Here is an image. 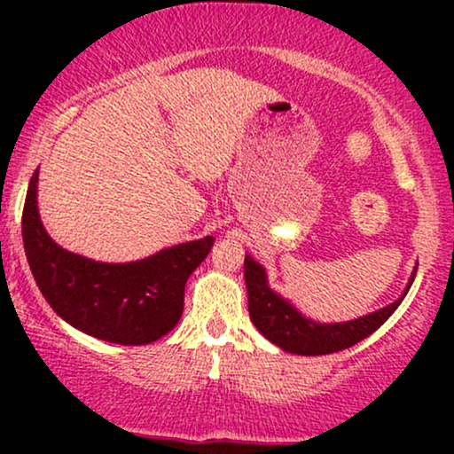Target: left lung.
Wrapping results in <instances>:
<instances>
[{
  "mask_svg": "<svg viewBox=\"0 0 454 454\" xmlns=\"http://www.w3.org/2000/svg\"><path fill=\"white\" fill-rule=\"evenodd\" d=\"M414 275H411L408 288L395 303H390L373 314L358 317L350 322H335V325H320L311 317H305L293 303L281 299L278 293L269 288L267 270L254 260L245 256V286H247V305L249 317L254 326L273 341L275 346L286 352L303 354V356H320V354H333L346 350L354 343L363 341L364 337L372 335L376 328L393 316L408 294Z\"/></svg>",
  "mask_w": 454,
  "mask_h": 454,
  "instance_id": "8db88e82",
  "label": "left lung"
}]
</instances>
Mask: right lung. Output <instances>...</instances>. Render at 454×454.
Here are the masks:
<instances>
[{
    "instance_id": "right-lung-1",
    "label": "right lung",
    "mask_w": 454,
    "mask_h": 454,
    "mask_svg": "<svg viewBox=\"0 0 454 454\" xmlns=\"http://www.w3.org/2000/svg\"><path fill=\"white\" fill-rule=\"evenodd\" d=\"M215 239L161 249L137 262H96L59 247L38 213V170L23 207V245L31 275L46 303L67 325L98 340L145 346L160 340L184 314L187 278Z\"/></svg>"
}]
</instances>
